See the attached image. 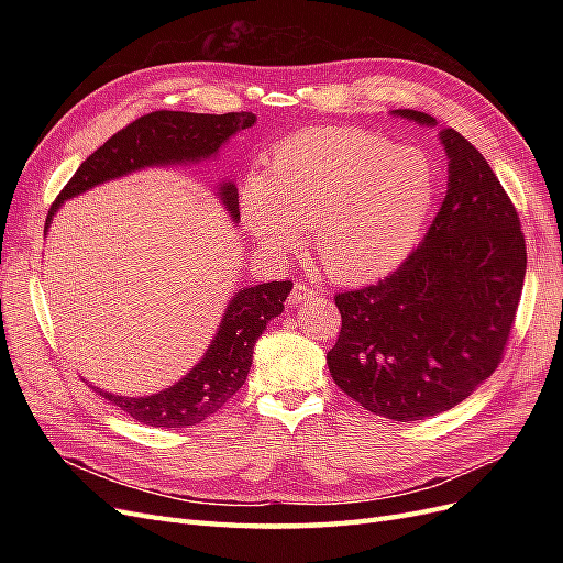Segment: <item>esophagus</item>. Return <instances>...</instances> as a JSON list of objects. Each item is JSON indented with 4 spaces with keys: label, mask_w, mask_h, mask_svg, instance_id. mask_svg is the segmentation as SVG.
I'll use <instances>...</instances> for the list:
<instances>
[{
    "label": "esophagus",
    "mask_w": 563,
    "mask_h": 563,
    "mask_svg": "<svg viewBox=\"0 0 563 563\" xmlns=\"http://www.w3.org/2000/svg\"><path fill=\"white\" fill-rule=\"evenodd\" d=\"M312 296H314V291H312V288H310L308 284L296 282V284H294V291H291V296H288V305H291V308H298L300 302H305V300H312Z\"/></svg>",
    "instance_id": "1"
}]
</instances>
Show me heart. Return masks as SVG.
Segmentation results:
<instances>
[{"label":"heart","mask_w":563,"mask_h":563,"mask_svg":"<svg viewBox=\"0 0 563 563\" xmlns=\"http://www.w3.org/2000/svg\"><path fill=\"white\" fill-rule=\"evenodd\" d=\"M439 190L434 162L362 129H310L269 152L242 192L244 225L282 258L312 249L340 282H368L395 269L420 240Z\"/></svg>","instance_id":"b5f03b06"}]
</instances>
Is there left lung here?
<instances>
[{"mask_svg": "<svg viewBox=\"0 0 563 563\" xmlns=\"http://www.w3.org/2000/svg\"><path fill=\"white\" fill-rule=\"evenodd\" d=\"M422 126L437 119L391 110ZM446 197L397 272L338 294L327 354L335 385L366 411L411 422L449 411L498 368L519 308L526 244L517 209L467 139L441 129Z\"/></svg>", "mask_w": 563, "mask_h": 563, "instance_id": "1", "label": "left lung"}]
</instances>
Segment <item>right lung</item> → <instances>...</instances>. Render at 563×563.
I'll use <instances>...</instances> for the list:
<instances>
[{"label": "right lung", "mask_w": 563, "mask_h": 563, "mask_svg": "<svg viewBox=\"0 0 563 563\" xmlns=\"http://www.w3.org/2000/svg\"><path fill=\"white\" fill-rule=\"evenodd\" d=\"M253 124L255 114L251 112L195 114L159 110L135 119L77 168L51 207L44 228H51V220L63 201L87 192L100 183L129 176L147 166L199 164L211 159L236 131ZM216 195L223 201L232 223H236L240 197H236L234 183L223 180ZM291 282H269L240 288L230 298L220 327L199 364H195L176 385L157 391V395L122 397L98 387L93 389L114 404L119 411L129 413L141 424H152V428H190V424L207 420L244 385L253 362L255 340L263 335L272 319L284 312V300L291 294Z\"/></svg>", "instance_id": "1"}]
</instances>
